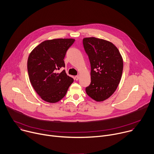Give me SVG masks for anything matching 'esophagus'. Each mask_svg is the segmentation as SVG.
<instances>
[{
    "mask_svg": "<svg viewBox=\"0 0 154 154\" xmlns=\"http://www.w3.org/2000/svg\"><path fill=\"white\" fill-rule=\"evenodd\" d=\"M75 79L76 80H79V75H76V76H75Z\"/></svg>",
    "mask_w": 154,
    "mask_h": 154,
    "instance_id": "34e87169",
    "label": "esophagus"
}]
</instances>
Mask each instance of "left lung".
<instances>
[{"label": "left lung", "instance_id": "8db88e82", "mask_svg": "<svg viewBox=\"0 0 154 154\" xmlns=\"http://www.w3.org/2000/svg\"><path fill=\"white\" fill-rule=\"evenodd\" d=\"M91 65V83L87 94L96 101H103L116 90L121 80L123 63L118 48L109 41L96 37L83 39Z\"/></svg>", "mask_w": 154, "mask_h": 154}]
</instances>
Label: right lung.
Listing matches in <instances>:
<instances>
[{"mask_svg": "<svg viewBox=\"0 0 154 154\" xmlns=\"http://www.w3.org/2000/svg\"><path fill=\"white\" fill-rule=\"evenodd\" d=\"M72 38L45 40L37 46L27 60V71L31 85L43 100L54 103L63 99L74 82L64 70L66 51L74 42Z\"/></svg>", "mask_w": 154, "mask_h": 154, "instance_id": "add662e5", "label": "right lung"}]
</instances>
